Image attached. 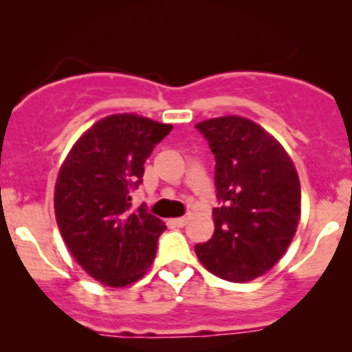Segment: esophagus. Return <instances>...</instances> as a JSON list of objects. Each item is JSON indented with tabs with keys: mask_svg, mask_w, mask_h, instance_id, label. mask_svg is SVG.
<instances>
[{
	"mask_svg": "<svg viewBox=\"0 0 352 352\" xmlns=\"http://www.w3.org/2000/svg\"><path fill=\"white\" fill-rule=\"evenodd\" d=\"M188 220H190V214H185V215H182V217L173 219V223H175L177 227H184V226H187Z\"/></svg>",
	"mask_w": 352,
	"mask_h": 352,
	"instance_id": "esophagus-1",
	"label": "esophagus"
}]
</instances>
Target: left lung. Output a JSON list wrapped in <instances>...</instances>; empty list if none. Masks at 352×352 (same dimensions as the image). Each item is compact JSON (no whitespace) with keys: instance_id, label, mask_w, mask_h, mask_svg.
<instances>
[{"instance_id":"left-lung-1","label":"left lung","mask_w":352,"mask_h":352,"mask_svg":"<svg viewBox=\"0 0 352 352\" xmlns=\"http://www.w3.org/2000/svg\"><path fill=\"white\" fill-rule=\"evenodd\" d=\"M195 129L215 155V187L223 206L212 210L215 230L195 254L208 272L230 283L264 276L279 262L300 220L294 162L252 120L226 115Z\"/></svg>"}]
</instances>
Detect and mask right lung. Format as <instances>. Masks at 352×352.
<instances>
[{
  "instance_id": "add662e5",
  "label": "right lung",
  "mask_w": 352,
  "mask_h": 352,
  "mask_svg": "<svg viewBox=\"0 0 352 352\" xmlns=\"http://www.w3.org/2000/svg\"><path fill=\"white\" fill-rule=\"evenodd\" d=\"M172 130L135 113H115L85 132L61 164L55 215L61 237L88 276L125 287L152 265L167 227L144 207L132 210V188L153 146Z\"/></svg>"
}]
</instances>
